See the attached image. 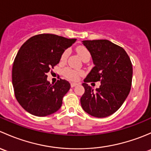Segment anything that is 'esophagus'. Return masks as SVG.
Returning <instances> with one entry per match:
<instances>
[{
  "label": "esophagus",
  "mask_w": 151,
  "mask_h": 151,
  "mask_svg": "<svg viewBox=\"0 0 151 151\" xmlns=\"http://www.w3.org/2000/svg\"><path fill=\"white\" fill-rule=\"evenodd\" d=\"M77 85H78V84H77V83H71V88H74V87L77 86Z\"/></svg>",
  "instance_id": "obj_1"
}]
</instances>
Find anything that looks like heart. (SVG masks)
Returning a JSON list of instances; mask_svg holds the SVG:
<instances>
[{
  "mask_svg": "<svg viewBox=\"0 0 151 151\" xmlns=\"http://www.w3.org/2000/svg\"><path fill=\"white\" fill-rule=\"evenodd\" d=\"M76 51H77V53L78 54V55L80 56L82 60L83 58H85V57H90L91 56L90 52L85 47H77V49H76ZM68 53H69V51L68 50H65L63 52L61 55V58H60V60L61 61H65L66 60L67 57L68 55ZM83 74V71H80V70H74L69 68H65L64 71H63V75H64V77L66 79H68V80H71V81H77V80H78L80 76Z\"/></svg>",
  "mask_w": 151,
  "mask_h": 151,
  "instance_id": "heart-1",
  "label": "heart"
}]
</instances>
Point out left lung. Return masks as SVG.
Here are the masks:
<instances>
[{"label": "left lung", "mask_w": 151, "mask_h": 151, "mask_svg": "<svg viewBox=\"0 0 151 151\" xmlns=\"http://www.w3.org/2000/svg\"><path fill=\"white\" fill-rule=\"evenodd\" d=\"M83 45L92 57L94 67L84 80L85 93L80 102L85 112L96 118L115 113L131 90L133 68L124 49L106 39L85 40ZM100 81L96 91L87 83Z\"/></svg>", "instance_id": "8db88e82"}]
</instances>
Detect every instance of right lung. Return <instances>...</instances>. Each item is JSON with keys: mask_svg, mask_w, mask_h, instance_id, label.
<instances>
[{"mask_svg": "<svg viewBox=\"0 0 151 151\" xmlns=\"http://www.w3.org/2000/svg\"><path fill=\"white\" fill-rule=\"evenodd\" d=\"M76 40L44 33L30 38L20 47L13 63L12 85L17 100L29 113L44 117L60 108L71 86L62 79L51 84L47 73Z\"/></svg>", "mask_w": 151, "mask_h": 151, "instance_id": "obj_1", "label": "right lung"}]
</instances>
